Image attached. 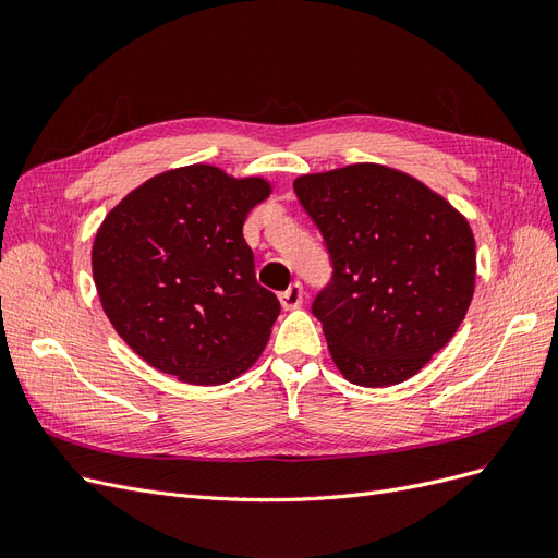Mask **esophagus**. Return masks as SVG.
Instances as JSON below:
<instances>
[{
    "label": "esophagus",
    "mask_w": 558,
    "mask_h": 558,
    "mask_svg": "<svg viewBox=\"0 0 558 558\" xmlns=\"http://www.w3.org/2000/svg\"><path fill=\"white\" fill-rule=\"evenodd\" d=\"M302 286L295 281V283H291L289 289H286L281 295H279V300H281V307L283 310H298L300 305H302Z\"/></svg>",
    "instance_id": "obj_1"
}]
</instances>
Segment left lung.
Returning a JSON list of instances; mask_svg holds the SVG:
<instances>
[{
    "label": "left lung",
    "instance_id": "left-lung-1",
    "mask_svg": "<svg viewBox=\"0 0 558 558\" xmlns=\"http://www.w3.org/2000/svg\"><path fill=\"white\" fill-rule=\"evenodd\" d=\"M293 189L335 267L312 312L337 369L367 388L414 377L459 330L475 293L468 218L379 162L302 174Z\"/></svg>",
    "mask_w": 558,
    "mask_h": 558
}]
</instances>
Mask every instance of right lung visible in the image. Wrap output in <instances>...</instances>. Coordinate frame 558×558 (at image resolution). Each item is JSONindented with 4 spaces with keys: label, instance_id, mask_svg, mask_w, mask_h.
I'll list each match as a JSON object with an SVG mask.
<instances>
[{
    "label": "right lung",
    "instance_id": "1",
    "mask_svg": "<svg viewBox=\"0 0 558 558\" xmlns=\"http://www.w3.org/2000/svg\"><path fill=\"white\" fill-rule=\"evenodd\" d=\"M269 195L265 177L195 162L150 177L105 216L95 289L113 330L150 367L218 386L260 359L281 307L256 281L242 226Z\"/></svg>",
    "mask_w": 558,
    "mask_h": 558
}]
</instances>
